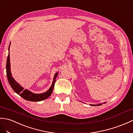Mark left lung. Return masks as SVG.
Masks as SVG:
<instances>
[{
  "label": "left lung",
  "mask_w": 133,
  "mask_h": 133,
  "mask_svg": "<svg viewBox=\"0 0 133 133\" xmlns=\"http://www.w3.org/2000/svg\"><path fill=\"white\" fill-rule=\"evenodd\" d=\"M105 103H104V104ZM103 104H101V103H100V104H97V105H92V104H90V105H92V106H99V105H101Z\"/></svg>",
  "instance_id": "left-lung-1"
}]
</instances>
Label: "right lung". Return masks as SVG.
Wrapping results in <instances>:
<instances>
[{
    "instance_id": "obj_1",
    "label": "right lung",
    "mask_w": 133,
    "mask_h": 133,
    "mask_svg": "<svg viewBox=\"0 0 133 133\" xmlns=\"http://www.w3.org/2000/svg\"><path fill=\"white\" fill-rule=\"evenodd\" d=\"M10 44L9 45V48H8L9 54L7 57V63H6V71H7V76L8 82L10 83L12 88L13 89V90L18 95H20L21 97H23L25 100H26L28 101H40L45 100L47 98H48L51 95V94L52 92V91H53L55 82V79H56L57 77L58 72H57L55 74L53 82H52L51 87L49 89L48 91H47L46 92H44V93L36 94L32 93V92L26 89H24V88L21 87L18 83H17L16 81H15L14 79L12 78V76L11 69H10L11 67H10Z\"/></svg>"
}]
</instances>
